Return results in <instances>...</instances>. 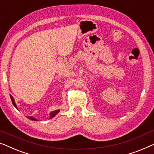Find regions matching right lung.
Segmentation results:
<instances>
[{
    "label": "right lung",
    "instance_id": "add662e5",
    "mask_svg": "<svg viewBox=\"0 0 154 154\" xmlns=\"http://www.w3.org/2000/svg\"><path fill=\"white\" fill-rule=\"evenodd\" d=\"M10 98H11V100H12V102L13 105H14V106L15 108H16L17 109H18L17 105H16V103H15V101H14V98H13L12 96H11V95H10ZM59 112H60V110H55V111H53V112H51L50 113V119H51V118H53V117H54V116L56 115ZM27 117L28 118V119H30V120H32V121H37V120L36 119H35V118L33 117Z\"/></svg>",
    "mask_w": 154,
    "mask_h": 154
}]
</instances>
